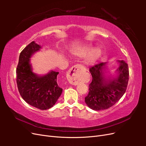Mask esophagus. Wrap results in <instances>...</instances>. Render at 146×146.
Instances as JSON below:
<instances>
[{
  "label": "esophagus",
  "instance_id": "1",
  "mask_svg": "<svg viewBox=\"0 0 146 146\" xmlns=\"http://www.w3.org/2000/svg\"><path fill=\"white\" fill-rule=\"evenodd\" d=\"M82 69L80 65H75L68 72V81L73 85H77L82 82Z\"/></svg>",
  "mask_w": 146,
  "mask_h": 146
}]
</instances>
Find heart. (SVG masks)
Returning a JSON list of instances; mask_svg holds the SVG:
<instances>
[{"label":"heart","mask_w":146,"mask_h":146,"mask_svg":"<svg viewBox=\"0 0 146 146\" xmlns=\"http://www.w3.org/2000/svg\"><path fill=\"white\" fill-rule=\"evenodd\" d=\"M91 52L89 56V62L90 63H94L98 60L102 55V49L100 47H96L93 48L91 45H88L83 47L79 48L76 51V54L78 55H85Z\"/></svg>","instance_id":"b5f03b06"}]
</instances>
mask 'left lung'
Returning a JSON list of instances; mask_svg holds the SVG:
<instances>
[{
	"mask_svg": "<svg viewBox=\"0 0 146 146\" xmlns=\"http://www.w3.org/2000/svg\"><path fill=\"white\" fill-rule=\"evenodd\" d=\"M115 77H106L107 63L98 64L90 69L92 82L89 92L85 98L91 109L99 111L108 109L115 104L125 92L129 81V66L123 60H119Z\"/></svg>",
	"mask_w": 146,
	"mask_h": 146,
	"instance_id": "1",
	"label": "left lung"
}]
</instances>
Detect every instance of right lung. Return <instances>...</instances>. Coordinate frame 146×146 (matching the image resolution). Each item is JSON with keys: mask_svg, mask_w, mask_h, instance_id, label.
<instances>
[{"mask_svg": "<svg viewBox=\"0 0 146 146\" xmlns=\"http://www.w3.org/2000/svg\"><path fill=\"white\" fill-rule=\"evenodd\" d=\"M41 46L32 41L21 52L16 68L17 88L23 99L33 107L45 110L52 108L62 93L57 83L58 72L50 70L39 76L33 72L30 58Z\"/></svg>", "mask_w": 146, "mask_h": 146, "instance_id": "add662e5", "label": "right lung"}]
</instances>
